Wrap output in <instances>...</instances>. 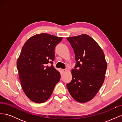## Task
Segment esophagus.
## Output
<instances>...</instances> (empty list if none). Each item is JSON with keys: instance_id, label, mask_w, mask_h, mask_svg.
<instances>
[{"instance_id": "34e87169", "label": "esophagus", "mask_w": 122, "mask_h": 122, "mask_svg": "<svg viewBox=\"0 0 122 122\" xmlns=\"http://www.w3.org/2000/svg\"><path fill=\"white\" fill-rule=\"evenodd\" d=\"M67 69H61V72H62V74H64V73H65L66 72H67Z\"/></svg>"}]
</instances>
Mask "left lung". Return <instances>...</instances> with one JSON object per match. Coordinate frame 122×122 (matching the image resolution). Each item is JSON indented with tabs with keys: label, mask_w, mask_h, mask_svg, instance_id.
Listing matches in <instances>:
<instances>
[{
	"label": "left lung",
	"mask_w": 122,
	"mask_h": 122,
	"mask_svg": "<svg viewBox=\"0 0 122 122\" xmlns=\"http://www.w3.org/2000/svg\"><path fill=\"white\" fill-rule=\"evenodd\" d=\"M74 51L76 61L71 73L72 80L67 84L71 96L80 103L89 101L104 82L107 64L104 53L91 36L82 34L67 38Z\"/></svg>",
	"instance_id": "8db88e82"
}]
</instances>
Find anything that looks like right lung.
Listing matches in <instances>:
<instances>
[{"label":"right lung","instance_id":"right-lung-1","mask_svg":"<svg viewBox=\"0 0 122 122\" xmlns=\"http://www.w3.org/2000/svg\"><path fill=\"white\" fill-rule=\"evenodd\" d=\"M62 39L46 33L33 36L25 43L17 59L21 87L26 96L35 103L46 101L60 81L61 74L52 61L55 47Z\"/></svg>","mask_w":122,"mask_h":122}]
</instances>
